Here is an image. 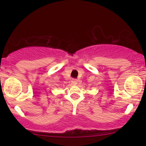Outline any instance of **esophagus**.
Instances as JSON below:
<instances>
[{
	"mask_svg": "<svg viewBox=\"0 0 146 146\" xmlns=\"http://www.w3.org/2000/svg\"><path fill=\"white\" fill-rule=\"evenodd\" d=\"M71 83H72V84L76 85V84H78V80H72Z\"/></svg>",
	"mask_w": 146,
	"mask_h": 146,
	"instance_id": "34e87169",
	"label": "esophagus"
}]
</instances>
